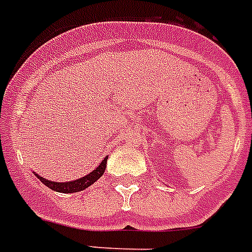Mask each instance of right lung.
<instances>
[{
    "instance_id": "right-lung-1",
    "label": "right lung",
    "mask_w": 252,
    "mask_h": 252,
    "mask_svg": "<svg viewBox=\"0 0 252 252\" xmlns=\"http://www.w3.org/2000/svg\"><path fill=\"white\" fill-rule=\"evenodd\" d=\"M106 165H107V158H104L102 161V163L98 166V167L95 168L94 171L90 172L89 175L84 176V178H81V179H77L74 182H69V183H57V182H51V180H47L44 178H41V176H37L39 179L43 182V183L49 187L51 189L56 192H63V193H73V192H80L85 188H87L89 186L96 182V180L103 175V172L106 170Z\"/></svg>"
}]
</instances>
